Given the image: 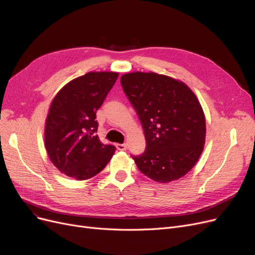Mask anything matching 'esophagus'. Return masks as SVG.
<instances>
[{
	"mask_svg": "<svg viewBox=\"0 0 255 255\" xmlns=\"http://www.w3.org/2000/svg\"><path fill=\"white\" fill-rule=\"evenodd\" d=\"M117 148L120 151H124L127 149V145L126 143H117Z\"/></svg>",
	"mask_w": 255,
	"mask_h": 255,
	"instance_id": "obj_1",
	"label": "esophagus"
}]
</instances>
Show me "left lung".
<instances>
[{"mask_svg": "<svg viewBox=\"0 0 255 255\" xmlns=\"http://www.w3.org/2000/svg\"><path fill=\"white\" fill-rule=\"evenodd\" d=\"M145 132L146 151L132 156L150 179L167 183L189 173L203 151L205 116L200 102L182 81L156 73L121 77Z\"/></svg>", "mask_w": 255, "mask_h": 255, "instance_id": "left-lung-1", "label": "left lung"}]
</instances>
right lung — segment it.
<instances>
[{
  "instance_id": "obj_1",
  "label": "right lung",
  "mask_w": 255,
  "mask_h": 255,
  "mask_svg": "<svg viewBox=\"0 0 255 255\" xmlns=\"http://www.w3.org/2000/svg\"><path fill=\"white\" fill-rule=\"evenodd\" d=\"M119 77L116 72H90L66 83L51 102L45 125V147L52 163L76 180L100 173L116 147L96 134V113Z\"/></svg>"
}]
</instances>
